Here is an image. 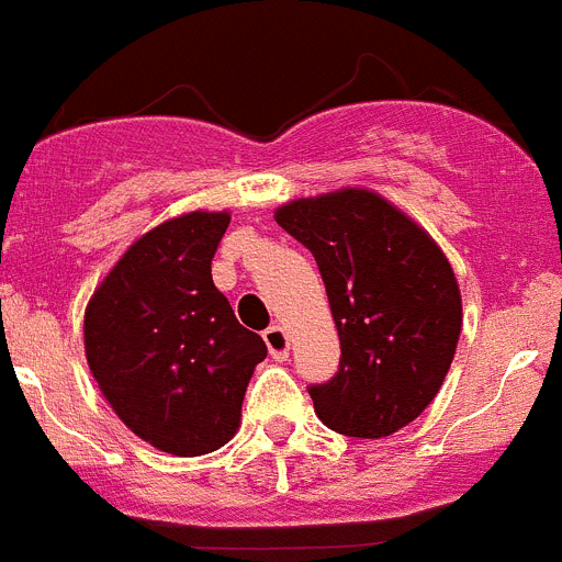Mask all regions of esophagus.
<instances>
[{"instance_id":"obj_1","label":"esophagus","mask_w":562,"mask_h":562,"mask_svg":"<svg viewBox=\"0 0 562 562\" xmlns=\"http://www.w3.org/2000/svg\"><path fill=\"white\" fill-rule=\"evenodd\" d=\"M265 342H267V349H270L272 360L284 362L286 357H290V335H286L281 326H270V329L265 331Z\"/></svg>"}]
</instances>
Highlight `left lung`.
I'll list each match as a JSON object with an SVG mask.
<instances>
[{"mask_svg": "<svg viewBox=\"0 0 562 562\" xmlns=\"http://www.w3.org/2000/svg\"><path fill=\"white\" fill-rule=\"evenodd\" d=\"M276 222L315 256L340 337L337 374L310 385L317 419L357 439L396 434L453 362L461 295L448 256L366 188L286 202Z\"/></svg>", "mask_w": 562, "mask_h": 562, "instance_id": "left-lung-1", "label": "left lung"}]
</instances>
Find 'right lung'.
Masks as SVG:
<instances>
[{
  "label": "right lung",
  "instance_id": "right-lung-1",
  "mask_svg": "<svg viewBox=\"0 0 562 562\" xmlns=\"http://www.w3.org/2000/svg\"><path fill=\"white\" fill-rule=\"evenodd\" d=\"M231 213L193 211L140 236L83 315L89 371L134 436L171 456L233 439L247 382L267 357L213 286L211 261Z\"/></svg>",
  "mask_w": 562,
  "mask_h": 562
}]
</instances>
